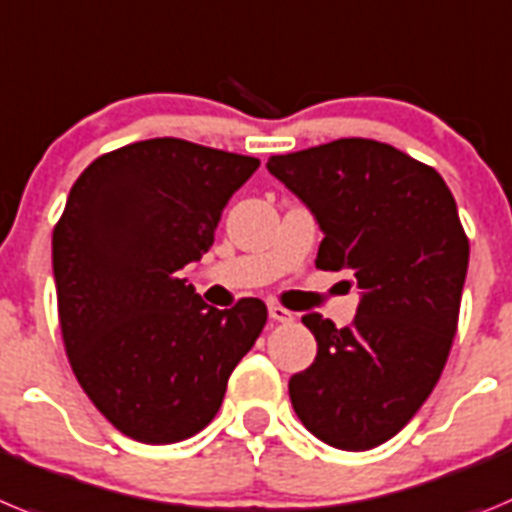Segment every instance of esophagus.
Returning <instances> with one entry per match:
<instances>
[{
    "mask_svg": "<svg viewBox=\"0 0 512 512\" xmlns=\"http://www.w3.org/2000/svg\"><path fill=\"white\" fill-rule=\"evenodd\" d=\"M267 313H270V321H275V324H290L293 321V313L288 308L278 306V303H270Z\"/></svg>",
    "mask_w": 512,
    "mask_h": 512,
    "instance_id": "34e87169",
    "label": "esophagus"
}]
</instances>
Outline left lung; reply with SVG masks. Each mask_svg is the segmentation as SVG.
<instances>
[{
	"mask_svg": "<svg viewBox=\"0 0 512 512\" xmlns=\"http://www.w3.org/2000/svg\"><path fill=\"white\" fill-rule=\"evenodd\" d=\"M267 170L319 222L316 267L359 288L344 329L303 316L319 352L290 377L293 411L336 449L385 444L431 395L457 334L469 265L457 201L434 168L362 137L273 155Z\"/></svg>",
	"mask_w": 512,
	"mask_h": 512,
	"instance_id": "left-lung-1",
	"label": "left lung"
}]
</instances>
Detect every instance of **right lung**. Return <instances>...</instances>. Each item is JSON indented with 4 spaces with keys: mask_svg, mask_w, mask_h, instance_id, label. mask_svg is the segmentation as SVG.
<instances>
[{
    "mask_svg": "<svg viewBox=\"0 0 512 512\" xmlns=\"http://www.w3.org/2000/svg\"><path fill=\"white\" fill-rule=\"evenodd\" d=\"M257 168L155 137L96 158L68 193L53 229L63 344L91 403L130 439L176 444L209 426L265 326L260 298L219 311L181 278Z\"/></svg>",
    "mask_w": 512,
    "mask_h": 512,
    "instance_id": "add662e5",
    "label": "right lung"
}]
</instances>
